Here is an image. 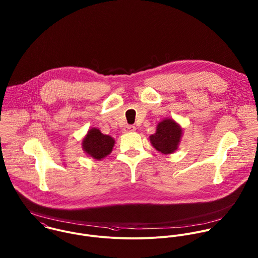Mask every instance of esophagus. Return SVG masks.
Listing matches in <instances>:
<instances>
[{"label":"esophagus","mask_w":258,"mask_h":258,"mask_svg":"<svg viewBox=\"0 0 258 258\" xmlns=\"http://www.w3.org/2000/svg\"><path fill=\"white\" fill-rule=\"evenodd\" d=\"M136 131V126L135 125H125L122 130L123 133H131V132H135Z\"/></svg>","instance_id":"34e87169"}]
</instances>
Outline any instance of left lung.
<instances>
[{"label":"left lung","instance_id":"1","mask_svg":"<svg viewBox=\"0 0 258 258\" xmlns=\"http://www.w3.org/2000/svg\"><path fill=\"white\" fill-rule=\"evenodd\" d=\"M181 136L182 130L179 124L172 118H165L158 122L156 132L150 137V141L156 151L169 155L176 151Z\"/></svg>","mask_w":258,"mask_h":258}]
</instances>
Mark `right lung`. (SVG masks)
Masks as SVG:
<instances>
[{
    "label": "right lung",
    "mask_w": 258,
    "mask_h": 258,
    "mask_svg": "<svg viewBox=\"0 0 258 258\" xmlns=\"http://www.w3.org/2000/svg\"><path fill=\"white\" fill-rule=\"evenodd\" d=\"M114 140L101 133L99 128L93 127L89 130L87 136L83 140L82 147L87 155H91L95 159L101 160L112 151Z\"/></svg>",
    "instance_id": "add662e5"
}]
</instances>
